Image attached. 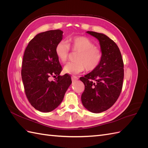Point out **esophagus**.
I'll return each mask as SVG.
<instances>
[{"mask_svg": "<svg viewBox=\"0 0 148 148\" xmlns=\"http://www.w3.org/2000/svg\"><path fill=\"white\" fill-rule=\"evenodd\" d=\"M78 78L77 77H71V80H72L73 82L77 81V80H78Z\"/></svg>", "mask_w": 148, "mask_h": 148, "instance_id": "esophagus-1", "label": "esophagus"}]
</instances>
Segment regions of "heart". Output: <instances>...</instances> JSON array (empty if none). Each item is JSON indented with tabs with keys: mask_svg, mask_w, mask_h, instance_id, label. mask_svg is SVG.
<instances>
[{
	"mask_svg": "<svg viewBox=\"0 0 148 148\" xmlns=\"http://www.w3.org/2000/svg\"><path fill=\"white\" fill-rule=\"evenodd\" d=\"M71 46L73 50L78 52L75 57L76 62H68L64 67V71L70 75H77L85 69L92 71L99 65L102 59V52L95 47L90 39L84 36H75L71 39ZM70 51L69 42L62 40L56 47V55L62 62L68 59Z\"/></svg>",
	"mask_w": 148,
	"mask_h": 148,
	"instance_id": "b5f03b06",
	"label": "heart"
}]
</instances>
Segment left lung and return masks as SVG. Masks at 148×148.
Listing matches in <instances>:
<instances>
[{"label": "left lung", "mask_w": 148, "mask_h": 148, "mask_svg": "<svg viewBox=\"0 0 148 148\" xmlns=\"http://www.w3.org/2000/svg\"><path fill=\"white\" fill-rule=\"evenodd\" d=\"M86 33L99 41L102 59L96 69L79 78L85 87L82 102L89 111L101 113L112 106L120 95L123 62L119 47L107 36L94 31Z\"/></svg>", "instance_id": "1"}]
</instances>
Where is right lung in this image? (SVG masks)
<instances>
[{"mask_svg": "<svg viewBox=\"0 0 148 148\" xmlns=\"http://www.w3.org/2000/svg\"><path fill=\"white\" fill-rule=\"evenodd\" d=\"M63 33L60 29L40 33L31 40L25 51L21 78L25 93L31 106L42 112L56 109L71 84L70 75H60L62 66L56 53ZM52 75L58 76L54 81L50 80Z\"/></svg>", "mask_w": 148, "mask_h": 148, "instance_id": "right-lung-1", "label": "right lung"}]
</instances>
